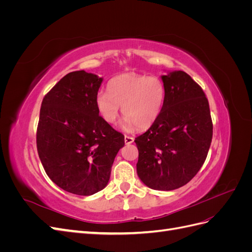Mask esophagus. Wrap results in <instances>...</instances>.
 I'll return each instance as SVG.
<instances>
[{"label":"esophagus","instance_id":"34e87169","mask_svg":"<svg viewBox=\"0 0 252 252\" xmlns=\"http://www.w3.org/2000/svg\"><path fill=\"white\" fill-rule=\"evenodd\" d=\"M124 140H125V144H126V145H130V144H132L133 141H134V139L132 138V136H129V135H125Z\"/></svg>","mask_w":252,"mask_h":252}]
</instances>
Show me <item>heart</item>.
<instances>
[{
	"instance_id": "b5f03b06",
	"label": "heart",
	"mask_w": 252,
	"mask_h": 252,
	"mask_svg": "<svg viewBox=\"0 0 252 252\" xmlns=\"http://www.w3.org/2000/svg\"><path fill=\"white\" fill-rule=\"evenodd\" d=\"M165 94L164 83L159 78L125 73L108 83L107 94H97L95 106L98 116L108 125L116 123L119 107H122L125 118L121 128L129 132L135 125L147 129L155 123L162 111Z\"/></svg>"
}]
</instances>
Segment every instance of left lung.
I'll return each mask as SVG.
<instances>
[{"instance_id":"8db88e82","label":"left lung","mask_w":252,"mask_h":252,"mask_svg":"<svg viewBox=\"0 0 252 252\" xmlns=\"http://www.w3.org/2000/svg\"><path fill=\"white\" fill-rule=\"evenodd\" d=\"M165 101L158 118L134 140L136 173L155 190L186 185L203 166L212 139L208 100L190 75L181 70L161 75Z\"/></svg>"}]
</instances>
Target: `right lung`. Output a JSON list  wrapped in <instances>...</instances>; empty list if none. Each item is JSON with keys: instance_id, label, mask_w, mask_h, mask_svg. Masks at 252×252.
<instances>
[{"instance_id": "obj_1", "label": "right lung", "mask_w": 252, "mask_h": 252, "mask_svg": "<svg viewBox=\"0 0 252 252\" xmlns=\"http://www.w3.org/2000/svg\"><path fill=\"white\" fill-rule=\"evenodd\" d=\"M103 78L85 70L61 79L44 96L36 147L49 179L67 192L91 195L108 184L124 135L98 116Z\"/></svg>"}]
</instances>
